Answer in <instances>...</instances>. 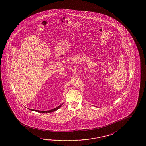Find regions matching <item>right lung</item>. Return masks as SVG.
Masks as SVG:
<instances>
[{
	"instance_id": "right-lung-1",
	"label": "right lung",
	"mask_w": 146,
	"mask_h": 146,
	"mask_svg": "<svg viewBox=\"0 0 146 146\" xmlns=\"http://www.w3.org/2000/svg\"><path fill=\"white\" fill-rule=\"evenodd\" d=\"M63 104V103L61 105H59L58 106L57 108H54V109H52V110H48V111H40V110H31V109H29V110H33V111H36V112H41V113H50V112H53V111H55L56 110H58V109H59L61 106H62V105Z\"/></svg>"
}]
</instances>
